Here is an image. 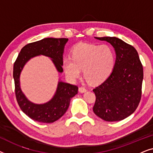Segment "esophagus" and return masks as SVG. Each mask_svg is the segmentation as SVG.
Wrapping results in <instances>:
<instances>
[{
  "label": "esophagus",
  "mask_w": 153,
  "mask_h": 153,
  "mask_svg": "<svg viewBox=\"0 0 153 153\" xmlns=\"http://www.w3.org/2000/svg\"><path fill=\"white\" fill-rule=\"evenodd\" d=\"M79 92H80V93H85V92H86V91L87 90L84 87H79Z\"/></svg>",
  "instance_id": "esophagus-1"
}]
</instances>
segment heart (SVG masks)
Listing matches in <instances>:
<instances>
[{"label": "heart", "instance_id": "b5f03b06", "mask_svg": "<svg viewBox=\"0 0 153 153\" xmlns=\"http://www.w3.org/2000/svg\"><path fill=\"white\" fill-rule=\"evenodd\" d=\"M116 62V52L108 45L79 44L73 48L71 58L62 60V68L67 77L74 81L83 77L91 84L105 80L111 74Z\"/></svg>", "mask_w": 153, "mask_h": 153}]
</instances>
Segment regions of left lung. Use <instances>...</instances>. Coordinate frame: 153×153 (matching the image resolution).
Returning a JSON list of instances; mask_svg holds the SVG:
<instances>
[{
	"mask_svg": "<svg viewBox=\"0 0 153 153\" xmlns=\"http://www.w3.org/2000/svg\"><path fill=\"white\" fill-rule=\"evenodd\" d=\"M96 38L114 47L116 59L111 74L93 90L96 97L93 111L104 120H122L135 111L141 101L143 65L131 45L115 37Z\"/></svg>",
	"mask_w": 153,
	"mask_h": 153,
	"instance_id": "8db88e82",
	"label": "left lung"
}]
</instances>
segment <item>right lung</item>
<instances>
[{
	"mask_svg": "<svg viewBox=\"0 0 153 153\" xmlns=\"http://www.w3.org/2000/svg\"><path fill=\"white\" fill-rule=\"evenodd\" d=\"M68 38H45L29 43L21 50L13 67L15 95L17 103L24 114L37 122L53 123L65 114L70 100L78 93L75 85L60 81L53 97L44 104H33L27 100L19 85V76L26 62L31 58L44 55L51 58L59 72H62V54Z\"/></svg>",
	"mask_w": 153,
	"mask_h": 153,
	"instance_id": "obj_1",
	"label": "right lung"
}]
</instances>
